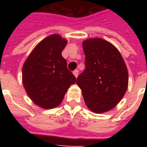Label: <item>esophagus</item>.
Instances as JSON below:
<instances>
[{"mask_svg": "<svg viewBox=\"0 0 147 147\" xmlns=\"http://www.w3.org/2000/svg\"><path fill=\"white\" fill-rule=\"evenodd\" d=\"M73 75L75 76V77H76V78H77L78 76V70H75V71H73Z\"/></svg>", "mask_w": 147, "mask_h": 147, "instance_id": "esophagus-1", "label": "esophagus"}]
</instances>
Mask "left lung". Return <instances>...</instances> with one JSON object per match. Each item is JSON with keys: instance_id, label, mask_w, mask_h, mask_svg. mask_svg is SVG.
<instances>
[{"instance_id": "8db88e82", "label": "left lung", "mask_w": 147, "mask_h": 147, "mask_svg": "<svg viewBox=\"0 0 147 147\" xmlns=\"http://www.w3.org/2000/svg\"><path fill=\"white\" fill-rule=\"evenodd\" d=\"M85 69L77 78L88 108L101 114L113 109L128 87V71L119 50L101 38L82 42Z\"/></svg>"}]
</instances>
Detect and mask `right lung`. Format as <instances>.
<instances>
[{"mask_svg": "<svg viewBox=\"0 0 147 147\" xmlns=\"http://www.w3.org/2000/svg\"><path fill=\"white\" fill-rule=\"evenodd\" d=\"M66 44V39L59 34L47 36L32 50L22 68L26 94L43 109L59 106L68 88L76 82L62 55Z\"/></svg>", "mask_w": 147, "mask_h": 147, "instance_id": "right-lung-1", "label": "right lung"}]
</instances>
